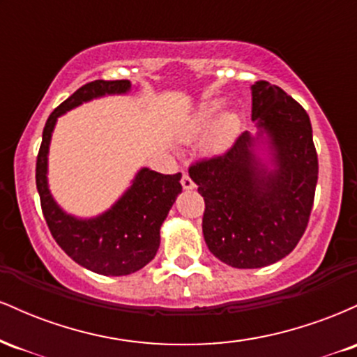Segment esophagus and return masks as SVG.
I'll return each mask as SVG.
<instances>
[{
    "label": "esophagus",
    "instance_id": "34e87169",
    "mask_svg": "<svg viewBox=\"0 0 357 357\" xmlns=\"http://www.w3.org/2000/svg\"><path fill=\"white\" fill-rule=\"evenodd\" d=\"M181 184H183L184 190H192V188H195V181H192L191 176L188 174V173H183V176H181Z\"/></svg>",
    "mask_w": 357,
    "mask_h": 357
}]
</instances>
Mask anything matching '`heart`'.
<instances>
[{
  "label": "heart",
  "mask_w": 357,
  "mask_h": 357,
  "mask_svg": "<svg viewBox=\"0 0 357 357\" xmlns=\"http://www.w3.org/2000/svg\"><path fill=\"white\" fill-rule=\"evenodd\" d=\"M225 107V102L218 99H210L203 102L190 119L184 122L181 129V139L190 142L192 139L199 137L210 125V130L206 132L203 141V151L206 154H221L235 142L240 132V117L235 112H221ZM216 118L215 121L214 119ZM214 120L215 122L213 123Z\"/></svg>",
  "instance_id": "heart-1"
}]
</instances>
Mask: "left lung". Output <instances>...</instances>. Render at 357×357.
<instances>
[{"mask_svg":"<svg viewBox=\"0 0 357 357\" xmlns=\"http://www.w3.org/2000/svg\"><path fill=\"white\" fill-rule=\"evenodd\" d=\"M252 119L267 134L273 169L255 154L248 132L223 154L190 166L204 199L210 252L235 268H261L289 255L312 211L319 161L309 114L277 85H252Z\"/></svg>","mask_w":357,"mask_h":357,"instance_id":"1","label":"left lung"}]
</instances>
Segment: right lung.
I'll list each match as a JSON object with an SVG mask.
<instances>
[{
	"label": "right lung",
	"instance_id": "right-lung-1",
	"mask_svg": "<svg viewBox=\"0 0 357 357\" xmlns=\"http://www.w3.org/2000/svg\"><path fill=\"white\" fill-rule=\"evenodd\" d=\"M129 80H93L61 102L43 127L36 155V190L52 236L82 267L100 275H129L146 267L159 248V230L181 192V173L161 174L142 167L132 186L104 215L90 220L73 218L53 202L47 184V155L56 119L82 102L105 93H126Z\"/></svg>",
	"mask_w": 357,
	"mask_h": 357
}]
</instances>
